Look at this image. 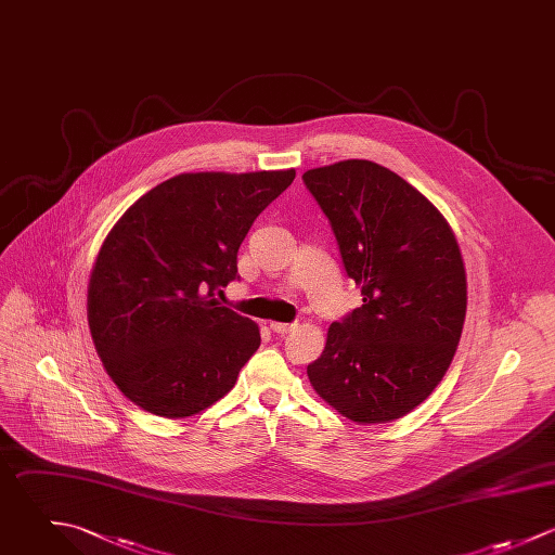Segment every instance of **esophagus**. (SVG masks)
<instances>
[{
    "label": "esophagus",
    "instance_id": "obj_1",
    "mask_svg": "<svg viewBox=\"0 0 555 555\" xmlns=\"http://www.w3.org/2000/svg\"><path fill=\"white\" fill-rule=\"evenodd\" d=\"M298 324H285V322H270V328L276 333V335H287L296 328Z\"/></svg>",
    "mask_w": 555,
    "mask_h": 555
}]
</instances>
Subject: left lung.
<instances>
[{"mask_svg":"<svg viewBox=\"0 0 555 555\" xmlns=\"http://www.w3.org/2000/svg\"><path fill=\"white\" fill-rule=\"evenodd\" d=\"M302 179L363 296L331 324L307 376L350 422H396L435 391L456 354L467 313L461 246L446 216L376 162L344 159Z\"/></svg>","mask_w":555,"mask_h":555,"instance_id":"1","label":"left lung"}]
</instances>
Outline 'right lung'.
<instances>
[{
    "instance_id": "obj_1",
    "label": "right lung",
    "mask_w": 555,
    "mask_h": 555,
    "mask_svg": "<svg viewBox=\"0 0 555 555\" xmlns=\"http://www.w3.org/2000/svg\"><path fill=\"white\" fill-rule=\"evenodd\" d=\"M296 170L181 172L142 194L105 235L88 281V326L114 385L166 420L224 398L261 344L220 307L255 218Z\"/></svg>"
}]
</instances>
